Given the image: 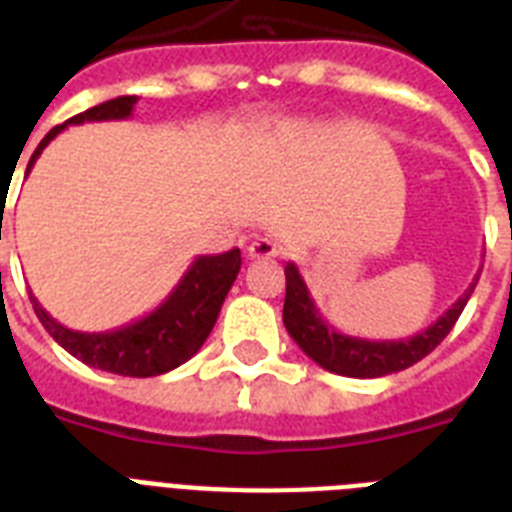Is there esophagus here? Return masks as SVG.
Masks as SVG:
<instances>
[{
  "label": "esophagus",
  "mask_w": 512,
  "mask_h": 512,
  "mask_svg": "<svg viewBox=\"0 0 512 512\" xmlns=\"http://www.w3.org/2000/svg\"><path fill=\"white\" fill-rule=\"evenodd\" d=\"M283 252L281 242L278 239H273V236H257L255 242L249 244L247 247V255L252 257V260H268V257H278Z\"/></svg>",
  "instance_id": "34e87169"
}]
</instances>
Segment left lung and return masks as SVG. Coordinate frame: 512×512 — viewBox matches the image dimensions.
<instances>
[{
    "instance_id": "obj_1",
    "label": "left lung",
    "mask_w": 512,
    "mask_h": 512,
    "mask_svg": "<svg viewBox=\"0 0 512 512\" xmlns=\"http://www.w3.org/2000/svg\"><path fill=\"white\" fill-rule=\"evenodd\" d=\"M286 302H283V325L294 338L296 346L320 364L328 372H336L343 377H382L409 369L411 364L422 362L429 351H435L442 338L453 330L455 320L461 317L468 296L474 294L476 281L458 296V302L437 317L429 328L401 341H369V338L343 336L333 325L322 320L320 309L315 307V299L309 296L307 283L294 263H286ZM482 273V270H479Z\"/></svg>"
}]
</instances>
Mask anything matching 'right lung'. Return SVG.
Here are the masks:
<instances>
[{"label": "right lung", "mask_w": 512, "mask_h": 512, "mask_svg": "<svg viewBox=\"0 0 512 512\" xmlns=\"http://www.w3.org/2000/svg\"><path fill=\"white\" fill-rule=\"evenodd\" d=\"M135 103L137 96L111 98V101L98 103L93 109L67 119L64 124H57L33 150L28 171L33 169L41 150L67 124L127 119L135 109ZM239 268H242V252L236 247L223 255L195 257V263L187 268L182 281L176 283L174 291L166 296V302L158 304L150 315L124 325V328L106 330V333H80V330L64 328L38 304L33 294H30V304L36 309L41 325L49 330V336L88 367L124 377H156L171 372L200 351L216 325L223 299L234 286Z\"/></svg>", "instance_id": "obj_1"}]
</instances>
